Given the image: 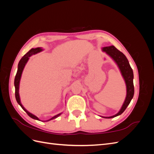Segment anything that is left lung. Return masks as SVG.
<instances>
[{
	"label": "left lung",
	"instance_id": "1",
	"mask_svg": "<svg viewBox=\"0 0 154 154\" xmlns=\"http://www.w3.org/2000/svg\"><path fill=\"white\" fill-rule=\"evenodd\" d=\"M102 50L109 55L114 60V62L117 63L119 69H120L122 75L125 81L126 86H127V96H126L123 106L119 111V112L112 116H110V117H103L102 116V118H112L122 114L127 109V107L133 98L134 94V87L133 83L134 74L132 69L130 67L127 57L123 53L116 49L114 45L105 47L102 49Z\"/></svg>",
	"mask_w": 154,
	"mask_h": 154
}]
</instances>
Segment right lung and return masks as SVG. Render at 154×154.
Returning <instances> with one entry per match:
<instances>
[{"mask_svg":"<svg viewBox=\"0 0 154 154\" xmlns=\"http://www.w3.org/2000/svg\"><path fill=\"white\" fill-rule=\"evenodd\" d=\"M42 51V48H36L35 49L32 48L31 50H29L28 52H27L24 56V57H23L21 58V60H20V62H19V63H18V70H17V72L16 76H15V82H14V85H15V97H16V100L17 101V103H18V105H20V106L22 107V109L26 112L27 114V115L29 116V117H31L32 119H35L38 120V121L40 119L38 118H37L36 116H35V115L30 113L29 112L27 111L24 108V107L22 106L21 102H20V96H19V92H18V91H19V84H20V80L21 75H22V71H23V69H24L26 63L27 62V61H28V60H29V57H31V55L38 53L39 52H40V51ZM61 114L62 113L56 115V116H54V117H53L52 118H51L49 120L45 121V122H48V121H50L51 119H53L57 118L59 116L61 115Z\"/></svg>","mask_w":154,"mask_h":154,"instance_id":"right-lung-1","label":"right lung"}]
</instances>
